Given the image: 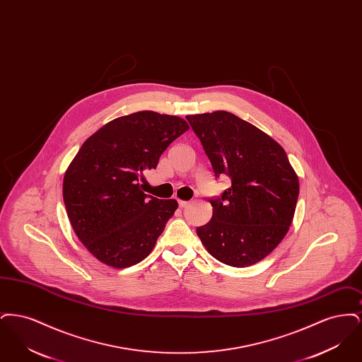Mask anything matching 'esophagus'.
<instances>
[{
	"mask_svg": "<svg viewBox=\"0 0 362 362\" xmlns=\"http://www.w3.org/2000/svg\"><path fill=\"white\" fill-rule=\"evenodd\" d=\"M177 204H179V207H182V209H183V207H187L189 205V202H187V201H180V199L177 201Z\"/></svg>",
	"mask_w": 362,
	"mask_h": 362,
	"instance_id": "esophagus-1",
	"label": "esophagus"
}]
</instances>
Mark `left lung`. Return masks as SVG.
<instances>
[{
  "instance_id": "left-lung-1",
  "label": "left lung",
  "mask_w": 362,
  "mask_h": 362,
  "mask_svg": "<svg viewBox=\"0 0 362 362\" xmlns=\"http://www.w3.org/2000/svg\"><path fill=\"white\" fill-rule=\"evenodd\" d=\"M211 170L229 187L209 198L211 220L197 235L213 258L247 267L285 238L298 198V179L282 146L239 117L214 111L187 115Z\"/></svg>"
}]
</instances>
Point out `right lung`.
Wrapping results in <instances>:
<instances>
[{
  "mask_svg": "<svg viewBox=\"0 0 362 362\" xmlns=\"http://www.w3.org/2000/svg\"><path fill=\"white\" fill-rule=\"evenodd\" d=\"M187 130L179 117L139 111L108 122L83 144L64 177V202L98 260L124 269L152 252L177 202L145 194L139 182Z\"/></svg>",
  "mask_w": 362,
  "mask_h": 362,
  "instance_id": "add662e5",
  "label": "right lung"
}]
</instances>
